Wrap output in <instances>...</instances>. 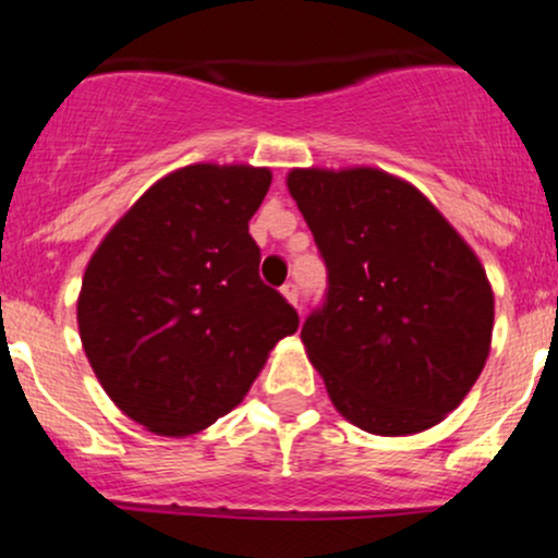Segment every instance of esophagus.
Masks as SVG:
<instances>
[{"mask_svg": "<svg viewBox=\"0 0 558 558\" xmlns=\"http://www.w3.org/2000/svg\"><path fill=\"white\" fill-rule=\"evenodd\" d=\"M280 291H283V296H286L288 301H291L293 306L299 304V286H296V283H286L283 288H280Z\"/></svg>", "mask_w": 558, "mask_h": 558, "instance_id": "obj_1", "label": "esophagus"}]
</instances>
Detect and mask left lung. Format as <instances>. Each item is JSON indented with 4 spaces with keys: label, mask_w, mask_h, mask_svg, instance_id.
Masks as SVG:
<instances>
[{
    "label": "left lung",
    "mask_w": 558,
    "mask_h": 558,
    "mask_svg": "<svg viewBox=\"0 0 558 558\" xmlns=\"http://www.w3.org/2000/svg\"><path fill=\"white\" fill-rule=\"evenodd\" d=\"M288 191L328 267L301 341L330 401L375 435L438 425L490 351L493 291L475 252L383 170H291Z\"/></svg>",
    "instance_id": "8db88e82"
}]
</instances>
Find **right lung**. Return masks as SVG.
Returning <instances> with one entry per match:
<instances>
[{
    "instance_id": "1",
    "label": "right lung",
    "mask_w": 558,
    "mask_h": 558,
    "mask_svg": "<svg viewBox=\"0 0 558 558\" xmlns=\"http://www.w3.org/2000/svg\"><path fill=\"white\" fill-rule=\"evenodd\" d=\"M270 183V170L248 165L170 172L88 262L83 349L107 396L146 430L178 438L209 427L296 332V310L262 283L248 235Z\"/></svg>"
}]
</instances>
